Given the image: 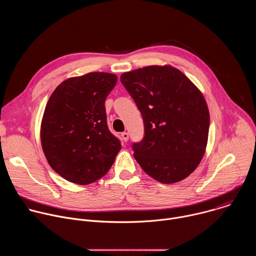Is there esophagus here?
<instances>
[{
    "instance_id": "1",
    "label": "esophagus",
    "mask_w": 256,
    "mask_h": 256,
    "mask_svg": "<svg viewBox=\"0 0 256 256\" xmlns=\"http://www.w3.org/2000/svg\"><path fill=\"white\" fill-rule=\"evenodd\" d=\"M122 138L124 142H128V134L126 132H122Z\"/></svg>"
}]
</instances>
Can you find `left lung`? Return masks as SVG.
I'll return each instance as SVG.
<instances>
[{
    "label": "left lung",
    "mask_w": 256,
    "mask_h": 256,
    "mask_svg": "<svg viewBox=\"0 0 256 256\" xmlns=\"http://www.w3.org/2000/svg\"><path fill=\"white\" fill-rule=\"evenodd\" d=\"M120 81L142 116L144 134L132 144L142 169L165 184L186 178L206 151L210 114L202 92L178 68L149 66Z\"/></svg>",
    "instance_id": "obj_1"
}]
</instances>
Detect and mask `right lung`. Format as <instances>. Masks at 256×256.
<instances>
[{
	"label": "right lung",
	"instance_id": "obj_1",
	"mask_svg": "<svg viewBox=\"0 0 256 256\" xmlns=\"http://www.w3.org/2000/svg\"><path fill=\"white\" fill-rule=\"evenodd\" d=\"M118 82L114 74L70 78L50 95L42 122V150L62 178L86 186L104 176L122 144L108 130L105 99Z\"/></svg>",
	"mask_w": 256,
	"mask_h": 256
}]
</instances>
